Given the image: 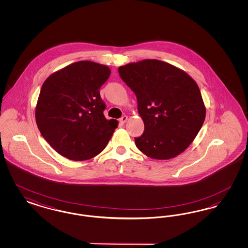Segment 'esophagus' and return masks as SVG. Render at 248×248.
Listing matches in <instances>:
<instances>
[{"label":"esophagus","instance_id":"esophagus-1","mask_svg":"<svg viewBox=\"0 0 248 248\" xmlns=\"http://www.w3.org/2000/svg\"><path fill=\"white\" fill-rule=\"evenodd\" d=\"M127 116L126 115H124L122 118L119 120V122H120V124H125L126 123V121H127Z\"/></svg>","mask_w":248,"mask_h":248}]
</instances>
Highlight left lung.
Here are the masks:
<instances>
[{"label":"left lung","instance_id":"1","mask_svg":"<svg viewBox=\"0 0 248 248\" xmlns=\"http://www.w3.org/2000/svg\"><path fill=\"white\" fill-rule=\"evenodd\" d=\"M121 79L135 93L144 132L135 138L148 157L167 160L183 153L205 118L200 89L185 71L157 59L119 68Z\"/></svg>","mask_w":248,"mask_h":248}]
</instances>
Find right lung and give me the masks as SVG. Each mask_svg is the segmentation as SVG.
Returning <instances> with one entry per match:
<instances>
[{"label": "right lung", "mask_w": 248, "mask_h": 248, "mask_svg": "<svg viewBox=\"0 0 248 248\" xmlns=\"http://www.w3.org/2000/svg\"><path fill=\"white\" fill-rule=\"evenodd\" d=\"M110 70L92 61H78L50 75L36 106L37 126L60 155L73 161L100 154L117 127L107 120L99 88Z\"/></svg>", "instance_id": "add662e5"}]
</instances>
